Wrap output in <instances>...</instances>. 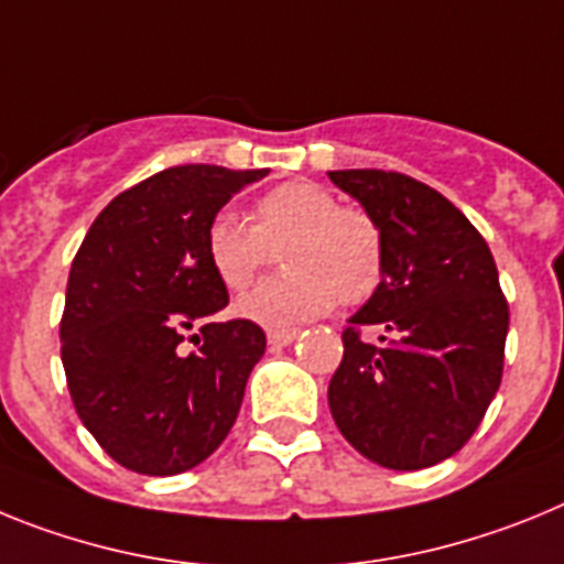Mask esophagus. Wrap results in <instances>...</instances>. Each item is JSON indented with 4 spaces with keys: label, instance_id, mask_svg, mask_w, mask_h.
I'll return each instance as SVG.
<instances>
[{
    "label": "esophagus",
    "instance_id": "esophagus-1",
    "mask_svg": "<svg viewBox=\"0 0 564 564\" xmlns=\"http://www.w3.org/2000/svg\"><path fill=\"white\" fill-rule=\"evenodd\" d=\"M295 337H297V329H272L267 335V340L272 349H283V346H289Z\"/></svg>",
    "mask_w": 564,
    "mask_h": 564
}]
</instances>
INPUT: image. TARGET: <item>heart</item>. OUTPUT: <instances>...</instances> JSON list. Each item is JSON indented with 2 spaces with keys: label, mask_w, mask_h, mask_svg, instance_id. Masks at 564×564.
I'll return each instance as SVG.
<instances>
[{
  "label": "heart",
  "mask_w": 564,
  "mask_h": 564,
  "mask_svg": "<svg viewBox=\"0 0 564 564\" xmlns=\"http://www.w3.org/2000/svg\"><path fill=\"white\" fill-rule=\"evenodd\" d=\"M289 275L261 283L235 303L243 321L286 329L315 321L335 306L364 303L383 281L386 243L380 224L360 207L312 181H289L254 204L252 224L218 213L207 227V258L218 281L247 289L283 249Z\"/></svg>",
  "instance_id": "heart-1"
}]
</instances>
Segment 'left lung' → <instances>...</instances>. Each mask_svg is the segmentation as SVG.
Segmentation results:
<instances>
[{"label": "left lung", "instance_id": "left-lung-1", "mask_svg": "<svg viewBox=\"0 0 564 564\" xmlns=\"http://www.w3.org/2000/svg\"><path fill=\"white\" fill-rule=\"evenodd\" d=\"M380 224L383 281L349 317L329 383L337 429L371 463L420 471L457 454L502 380L508 303L486 238L403 173L335 170ZM378 332L377 341L359 337Z\"/></svg>", "mask_w": 564, "mask_h": 564}]
</instances>
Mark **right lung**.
Wrapping results in <instances>:
<instances>
[{
  "mask_svg": "<svg viewBox=\"0 0 564 564\" xmlns=\"http://www.w3.org/2000/svg\"><path fill=\"white\" fill-rule=\"evenodd\" d=\"M267 173L161 170L116 195L73 258L58 326L67 389L85 429L130 471H189L241 411L267 335L252 321H209L229 295L209 267L207 227ZM187 336L198 350L183 349Z\"/></svg>",
  "mask_w": 564,
  "mask_h": 564,
  "instance_id": "obj_1",
  "label": "right lung"
}]
</instances>
